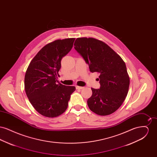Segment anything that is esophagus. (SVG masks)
Listing matches in <instances>:
<instances>
[{
  "label": "esophagus",
  "instance_id": "34e87169",
  "mask_svg": "<svg viewBox=\"0 0 157 157\" xmlns=\"http://www.w3.org/2000/svg\"><path fill=\"white\" fill-rule=\"evenodd\" d=\"M76 88L77 90H82V89L83 88V87L79 86H76Z\"/></svg>",
  "mask_w": 157,
  "mask_h": 157
}]
</instances>
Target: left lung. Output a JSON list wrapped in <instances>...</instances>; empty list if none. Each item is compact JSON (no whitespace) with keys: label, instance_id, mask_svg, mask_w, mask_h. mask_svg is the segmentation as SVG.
Wrapping results in <instances>:
<instances>
[{"label":"left lung","instance_id":"left-lung-1","mask_svg":"<svg viewBox=\"0 0 157 157\" xmlns=\"http://www.w3.org/2000/svg\"><path fill=\"white\" fill-rule=\"evenodd\" d=\"M74 48L79 53L91 72L99 74V89L91 88L88 99L89 108L95 113L105 116L115 112L127 97L129 77L125 63L120 55L102 40L93 37H78Z\"/></svg>","mask_w":157,"mask_h":157}]
</instances>
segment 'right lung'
I'll use <instances>...</instances> for the list:
<instances>
[{
  "label": "right lung",
  "instance_id": "obj_1",
  "mask_svg": "<svg viewBox=\"0 0 157 157\" xmlns=\"http://www.w3.org/2000/svg\"><path fill=\"white\" fill-rule=\"evenodd\" d=\"M75 38L58 39L45 45L31 60L25 76V90L37 112L55 118L67 109L74 86L58 82L61 60L73 47Z\"/></svg>",
  "mask_w": 157,
  "mask_h": 157
}]
</instances>
